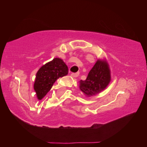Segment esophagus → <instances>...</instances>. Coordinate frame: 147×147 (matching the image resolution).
<instances>
[{
	"label": "esophagus",
	"instance_id": "34e87169",
	"mask_svg": "<svg viewBox=\"0 0 147 147\" xmlns=\"http://www.w3.org/2000/svg\"><path fill=\"white\" fill-rule=\"evenodd\" d=\"M79 75V72H75V73H72L71 76L73 77H78Z\"/></svg>",
	"mask_w": 147,
	"mask_h": 147
}]
</instances>
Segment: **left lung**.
Here are the masks:
<instances>
[{"mask_svg":"<svg viewBox=\"0 0 147 147\" xmlns=\"http://www.w3.org/2000/svg\"><path fill=\"white\" fill-rule=\"evenodd\" d=\"M111 82V72L105 60H97L86 80L79 82V88L88 97L104 90Z\"/></svg>","mask_w":147,"mask_h":147,"instance_id":"8db88e82","label":"left lung"}]
</instances>
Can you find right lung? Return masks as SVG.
I'll list each match as a JSON object with an SVG mask.
<instances>
[{
    "label": "right lung",
    "instance_id": "1",
    "mask_svg": "<svg viewBox=\"0 0 147 147\" xmlns=\"http://www.w3.org/2000/svg\"><path fill=\"white\" fill-rule=\"evenodd\" d=\"M68 73V66L59 58H55L43 65L37 72L34 84L38 99L45 97L57 79L67 75Z\"/></svg>",
    "mask_w": 147,
    "mask_h": 147
}]
</instances>
